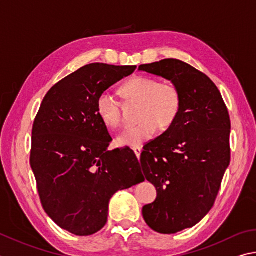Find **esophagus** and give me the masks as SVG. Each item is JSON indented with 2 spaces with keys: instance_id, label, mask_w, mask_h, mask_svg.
Returning <instances> with one entry per match:
<instances>
[{
  "instance_id": "esophagus-1",
  "label": "esophagus",
  "mask_w": 256,
  "mask_h": 256,
  "mask_svg": "<svg viewBox=\"0 0 256 256\" xmlns=\"http://www.w3.org/2000/svg\"><path fill=\"white\" fill-rule=\"evenodd\" d=\"M133 151H134V153H136V156H138V158H140V156H141V153H142V148H134Z\"/></svg>"
}]
</instances>
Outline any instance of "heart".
I'll use <instances>...</instances> for the list:
<instances>
[{"instance_id":"1","label":"heart","mask_w":256,"mask_h":256,"mask_svg":"<svg viewBox=\"0 0 256 256\" xmlns=\"http://www.w3.org/2000/svg\"><path fill=\"white\" fill-rule=\"evenodd\" d=\"M128 100L140 103L136 126L128 128L118 138L122 146L140 148L156 136L159 126L166 128L174 122L181 108V95L174 82H160L153 77L134 76L122 87ZM97 114L106 126L118 130L122 125L120 102L112 92H100L96 100Z\"/></svg>"}]
</instances>
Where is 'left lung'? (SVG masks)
Wrapping results in <instances>:
<instances>
[{
  "instance_id": "left-lung-1",
  "label": "left lung",
  "mask_w": 256,
  "mask_h": 256,
  "mask_svg": "<svg viewBox=\"0 0 256 256\" xmlns=\"http://www.w3.org/2000/svg\"><path fill=\"white\" fill-rule=\"evenodd\" d=\"M138 70L178 87L179 115L141 153V166L158 196L142 209L153 230L174 234L198 224L215 204L230 161V120L217 86L178 59L141 64Z\"/></svg>"
}]
</instances>
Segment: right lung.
<instances>
[{"mask_svg":"<svg viewBox=\"0 0 256 256\" xmlns=\"http://www.w3.org/2000/svg\"><path fill=\"white\" fill-rule=\"evenodd\" d=\"M136 66L90 64L50 88L32 128L30 164L44 212L77 236L95 234L108 222L110 199L144 181L128 148H108L112 136L97 114L100 92Z\"/></svg>","mask_w":256,"mask_h":256,"instance_id":"right-lung-1","label":"right lung"}]
</instances>
